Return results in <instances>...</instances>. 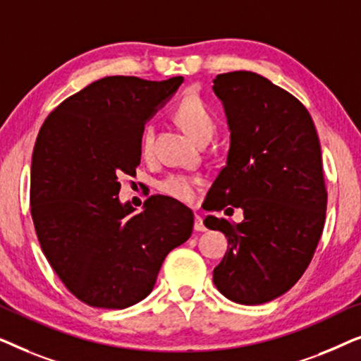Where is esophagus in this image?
<instances>
[{
    "label": "esophagus",
    "mask_w": 361,
    "mask_h": 361,
    "mask_svg": "<svg viewBox=\"0 0 361 361\" xmlns=\"http://www.w3.org/2000/svg\"><path fill=\"white\" fill-rule=\"evenodd\" d=\"M194 230L195 231H205V225H204V219L200 215H195V221H194Z\"/></svg>",
    "instance_id": "obj_1"
}]
</instances>
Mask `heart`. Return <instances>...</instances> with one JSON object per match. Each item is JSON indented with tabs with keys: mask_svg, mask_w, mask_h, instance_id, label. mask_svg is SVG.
Returning a JSON list of instances; mask_svg holds the SVG:
<instances>
[{
	"mask_svg": "<svg viewBox=\"0 0 361 361\" xmlns=\"http://www.w3.org/2000/svg\"><path fill=\"white\" fill-rule=\"evenodd\" d=\"M174 120L177 121L185 135L197 145L209 142L215 135V120L205 106V103L195 95H187L177 103L174 110ZM152 141H154V131L152 126H146L141 135V154L147 157L152 152ZM202 184L200 177L185 176V174H171L159 182V190L167 197L190 202L195 197V192Z\"/></svg>",
	"mask_w": 361,
	"mask_h": 361,
	"instance_id": "heart-1",
	"label": "heart"
}]
</instances>
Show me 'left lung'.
<instances>
[{
    "label": "left lung",
    "mask_w": 361,
    "mask_h": 361,
    "mask_svg": "<svg viewBox=\"0 0 361 361\" xmlns=\"http://www.w3.org/2000/svg\"><path fill=\"white\" fill-rule=\"evenodd\" d=\"M214 93L230 149L207 194V212L226 207L228 215V204L243 210L240 224L204 220L230 245L214 283L236 304H264L298 283L322 235L327 192L319 136L302 103L258 73H220Z\"/></svg>",
    "instance_id": "left-lung-1"
}]
</instances>
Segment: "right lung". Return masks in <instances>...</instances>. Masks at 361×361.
<instances>
[{
    "mask_svg": "<svg viewBox=\"0 0 361 361\" xmlns=\"http://www.w3.org/2000/svg\"><path fill=\"white\" fill-rule=\"evenodd\" d=\"M184 82L113 75L62 102L39 131L31 166V214L49 264L92 307L126 309L154 288L162 261L189 240L194 214L154 195L140 214L120 200L136 176L147 120Z\"/></svg>",
    "mask_w": 361,
    "mask_h": 361,
    "instance_id": "obj_1",
    "label": "right lung"
}]
</instances>
